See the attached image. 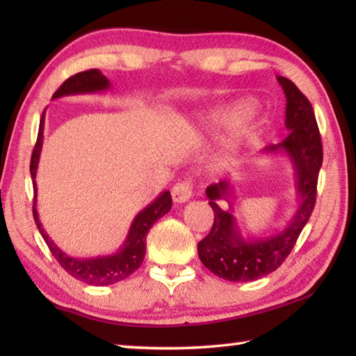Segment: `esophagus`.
<instances>
[{"label":"esophagus","mask_w":356,"mask_h":356,"mask_svg":"<svg viewBox=\"0 0 356 356\" xmlns=\"http://www.w3.org/2000/svg\"><path fill=\"white\" fill-rule=\"evenodd\" d=\"M172 200L176 203H185L191 199L193 195V188L190 182H179L172 186L171 190Z\"/></svg>","instance_id":"1"}]
</instances>
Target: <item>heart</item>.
Here are the masks:
<instances>
[{
	"label": "heart",
	"instance_id": "obj_1",
	"mask_svg": "<svg viewBox=\"0 0 356 356\" xmlns=\"http://www.w3.org/2000/svg\"><path fill=\"white\" fill-rule=\"evenodd\" d=\"M251 108H252V104L249 101H245V99L234 101L228 105H225V107L216 110L213 115L207 119L205 128H203V130H207L208 133H213L217 127L236 122L237 119H240L241 116H245L248 112L251 111ZM257 128H259V120H257L254 113H250V115L243 120V124H240L236 130L223 139L222 154L226 157H232L238 154L240 151L252 140V138L257 133Z\"/></svg>",
	"mask_w": 356,
	"mask_h": 356
}]
</instances>
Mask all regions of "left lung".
Instances as JSON below:
<instances>
[{"label":"left lung","instance_id":"8db88e82","mask_svg":"<svg viewBox=\"0 0 356 356\" xmlns=\"http://www.w3.org/2000/svg\"><path fill=\"white\" fill-rule=\"evenodd\" d=\"M286 96L284 125L289 134L275 145L264 147L263 156H282L291 162L295 176V207L291 220L272 234L243 236L234 216L232 179L207 188L214 225L199 241L197 251L203 266L228 282H254L266 277L282 264L297 243L315 207L316 180L323 163V147L315 113L307 97L284 76H277Z\"/></svg>","mask_w":356,"mask_h":356}]
</instances>
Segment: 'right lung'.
<instances>
[{
    "label": "right lung",
    "instance_id": "add662e5",
    "mask_svg": "<svg viewBox=\"0 0 356 356\" xmlns=\"http://www.w3.org/2000/svg\"><path fill=\"white\" fill-rule=\"evenodd\" d=\"M111 87L110 81L101 70L92 69L87 72H81L74 76L67 79L64 84L59 87L51 99H59L64 96H74V95H95V93H104ZM44 124H45V110L42 111V118L40 122V131H38V140L33 148L32 161H30V174H32L33 180V190H35V200H33V217L35 223L40 229L42 238L47 243L50 252L58 260V263L69 272L72 277L82 283L92 284V286H108L115 284L118 282H122L127 277H130L133 272L140 268L145 257V245H147V236L159 218L163 217L171 209L172 200L170 191H163L157 195V197L139 211L133 222L130 225V229L127 232V237L124 243L115 254L108 255H97V257H86V259H79V257H73L65 254L61 248H58L55 241H53L49 234L42 228V223L40 222V216L36 211V172H38V163H40L41 151H42V142H44Z\"/></svg>",
    "mask_w": 356,
    "mask_h": 356
}]
</instances>
